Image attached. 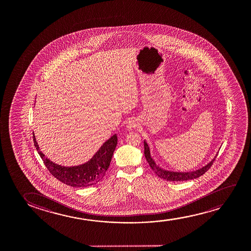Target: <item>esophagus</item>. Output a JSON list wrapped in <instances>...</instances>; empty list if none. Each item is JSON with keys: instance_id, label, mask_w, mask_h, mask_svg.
Returning <instances> with one entry per match:
<instances>
[{"instance_id": "1", "label": "esophagus", "mask_w": 251, "mask_h": 251, "mask_svg": "<svg viewBox=\"0 0 251 251\" xmlns=\"http://www.w3.org/2000/svg\"><path fill=\"white\" fill-rule=\"evenodd\" d=\"M137 127V122L135 120L129 121L127 124V129H133V128H135V127Z\"/></svg>"}]
</instances>
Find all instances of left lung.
I'll use <instances>...</instances> for the list:
<instances>
[{
  "instance_id": "obj_1",
  "label": "left lung",
  "mask_w": 251,
  "mask_h": 251,
  "mask_svg": "<svg viewBox=\"0 0 251 251\" xmlns=\"http://www.w3.org/2000/svg\"><path fill=\"white\" fill-rule=\"evenodd\" d=\"M144 154L147 161L148 162V164L150 165V167L152 169V171H154L155 173L160 178L165 179V180H167V181H176V182L188 181V180H191V179L198 178L201 176H202L205 172H207L209 168H211V166L213 165V163L215 160V158H213V160L210 162L208 165H206L203 168L197 170L196 172H173L164 171V170H162L161 168H159L158 166H157V165L153 161V159L151 158L149 147H148V143L146 141H144Z\"/></svg>"
}]
</instances>
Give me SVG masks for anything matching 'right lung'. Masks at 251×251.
Here are the masks:
<instances>
[{
  "instance_id": "add662e5",
  "label": "right lung",
  "mask_w": 251,
  "mask_h": 251,
  "mask_svg": "<svg viewBox=\"0 0 251 251\" xmlns=\"http://www.w3.org/2000/svg\"><path fill=\"white\" fill-rule=\"evenodd\" d=\"M33 142L38 154L40 155L44 164L49 172L55 178L67 185L75 188H82L96 184L100 182L110 166L111 158L117 144V134H114L103 143L93 158L84 165L74 167H64L56 165L45 157L39 150L38 143L33 134Z\"/></svg>"
}]
</instances>
